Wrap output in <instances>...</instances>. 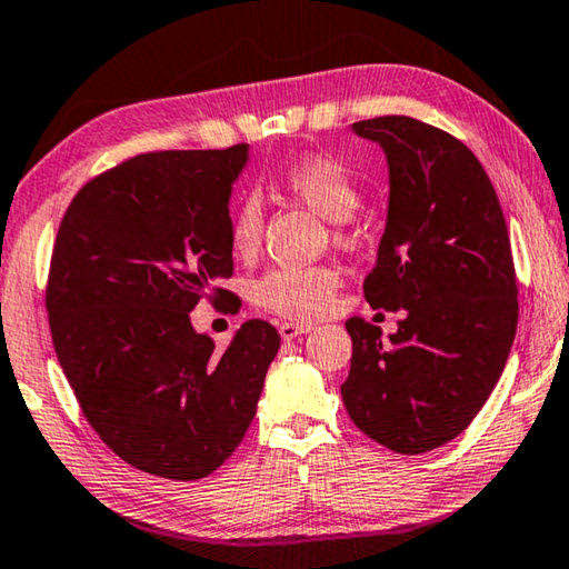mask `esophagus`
<instances>
[{"instance_id":"34e87169","label":"esophagus","mask_w":569,"mask_h":569,"mask_svg":"<svg viewBox=\"0 0 569 569\" xmlns=\"http://www.w3.org/2000/svg\"><path fill=\"white\" fill-rule=\"evenodd\" d=\"M312 326H308V322H282L279 326V336H282V340H292L297 336H305L310 333Z\"/></svg>"}]
</instances>
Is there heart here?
<instances>
[{
    "mask_svg": "<svg viewBox=\"0 0 569 569\" xmlns=\"http://www.w3.org/2000/svg\"><path fill=\"white\" fill-rule=\"evenodd\" d=\"M277 180L287 193L333 221L338 241H351L353 233L346 229V218L361 203V190L351 170L338 157L322 152L302 154L284 164ZM261 223H264L261 200L257 196L241 198L229 223V239L236 254H254L261 239ZM338 284L340 277L330 267H272L251 287V297L261 310L279 318L318 320L336 305Z\"/></svg>",
    "mask_w": 569,
    "mask_h": 569,
    "instance_id": "1",
    "label": "heart"
}]
</instances>
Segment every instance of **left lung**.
<instances>
[{"label":"left lung","mask_w":569,"mask_h":569,"mask_svg":"<svg viewBox=\"0 0 569 569\" xmlns=\"http://www.w3.org/2000/svg\"><path fill=\"white\" fill-rule=\"evenodd\" d=\"M383 147L389 216L371 308L401 312L399 330L351 318V371L340 387L358 430L401 456L435 450L473 422L509 358L519 287L501 203L478 157L412 117L356 121Z\"/></svg>","instance_id":"8db88e82"}]
</instances>
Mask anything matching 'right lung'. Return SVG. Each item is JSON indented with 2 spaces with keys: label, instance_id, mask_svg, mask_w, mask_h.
<instances>
[{
  "label": "right lung",
  "instance_id": "add662e5",
  "mask_svg": "<svg viewBox=\"0 0 569 569\" xmlns=\"http://www.w3.org/2000/svg\"><path fill=\"white\" fill-rule=\"evenodd\" d=\"M249 157L144 152L78 190L52 247V346L89 425L144 473L196 480L239 448L279 333L247 320L226 351L190 326L233 274L229 198ZM236 302V300H231Z\"/></svg>",
  "mask_w": 569,
  "mask_h": 569
}]
</instances>
